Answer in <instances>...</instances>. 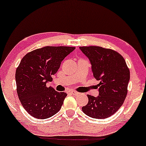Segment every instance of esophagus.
Wrapping results in <instances>:
<instances>
[{
    "mask_svg": "<svg viewBox=\"0 0 146 146\" xmlns=\"http://www.w3.org/2000/svg\"><path fill=\"white\" fill-rule=\"evenodd\" d=\"M70 94H72V95H78V94L79 93H78V92L74 91V90H72V91L70 92Z\"/></svg>",
    "mask_w": 146,
    "mask_h": 146,
    "instance_id": "esophagus-1",
    "label": "esophagus"
}]
</instances>
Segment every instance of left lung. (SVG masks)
<instances>
[{"instance_id": "8db88e82", "label": "left lung", "mask_w": 146, "mask_h": 146, "mask_svg": "<svg viewBox=\"0 0 146 146\" xmlns=\"http://www.w3.org/2000/svg\"><path fill=\"white\" fill-rule=\"evenodd\" d=\"M88 58L93 76L100 80L98 95L88 94V102L82 108L85 114L94 119H105L121 107L127 93L129 70L121 55L98 46L80 47Z\"/></svg>"}]
</instances>
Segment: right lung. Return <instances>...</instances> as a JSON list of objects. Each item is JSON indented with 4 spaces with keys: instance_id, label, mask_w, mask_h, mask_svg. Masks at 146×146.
<instances>
[{
    "instance_id": "1",
    "label": "right lung",
    "mask_w": 146,
    "mask_h": 146,
    "mask_svg": "<svg viewBox=\"0 0 146 146\" xmlns=\"http://www.w3.org/2000/svg\"><path fill=\"white\" fill-rule=\"evenodd\" d=\"M74 47L46 46L28 53L16 70L17 91L23 107L37 119L52 117L60 110L67 94L56 91L47 83L52 80L61 62Z\"/></svg>"
}]
</instances>
